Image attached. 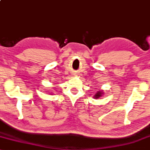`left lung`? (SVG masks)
I'll use <instances>...</instances> for the list:
<instances>
[{"mask_svg": "<svg viewBox=\"0 0 150 150\" xmlns=\"http://www.w3.org/2000/svg\"><path fill=\"white\" fill-rule=\"evenodd\" d=\"M101 94H102V92H100V91L97 92V93H96V94H95V96H94V97H96V98L100 97L101 96Z\"/></svg>", "mask_w": 150, "mask_h": 150, "instance_id": "left-lung-1", "label": "left lung"}]
</instances>
